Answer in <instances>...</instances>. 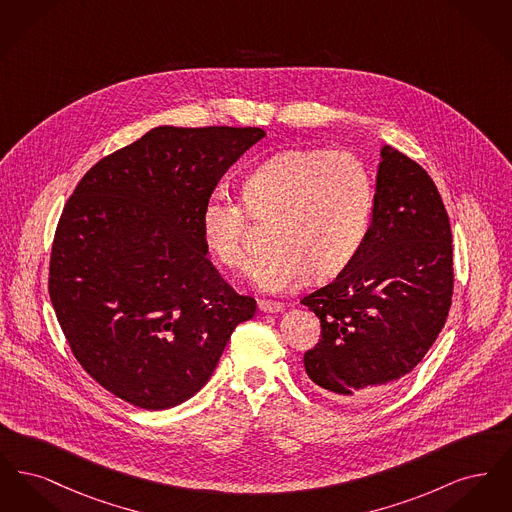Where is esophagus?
I'll return each instance as SVG.
<instances>
[{"label": "esophagus", "mask_w": 512, "mask_h": 512, "mask_svg": "<svg viewBox=\"0 0 512 512\" xmlns=\"http://www.w3.org/2000/svg\"><path fill=\"white\" fill-rule=\"evenodd\" d=\"M259 311H263V313H280V311H284V305L278 303V301L261 299V301H259Z\"/></svg>", "instance_id": "34e87169"}]
</instances>
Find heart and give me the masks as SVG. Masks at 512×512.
<instances>
[{"label": "heart", "mask_w": 512, "mask_h": 512, "mask_svg": "<svg viewBox=\"0 0 512 512\" xmlns=\"http://www.w3.org/2000/svg\"><path fill=\"white\" fill-rule=\"evenodd\" d=\"M244 201L215 192L201 207V236L217 261L244 268L247 209L276 219L272 247L253 263V284L268 293L299 288L311 272L336 276L361 247L372 222L374 182L351 151L290 149L272 155L244 178Z\"/></svg>", "instance_id": "heart-1"}]
</instances>
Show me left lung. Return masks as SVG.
<instances>
[{
  "instance_id": "8db88e82",
  "label": "left lung",
  "mask_w": 512,
  "mask_h": 512,
  "mask_svg": "<svg viewBox=\"0 0 512 512\" xmlns=\"http://www.w3.org/2000/svg\"><path fill=\"white\" fill-rule=\"evenodd\" d=\"M380 157L365 244L301 299L320 318L305 372L345 403L395 388L438 338L453 295L451 226L434 180L395 147Z\"/></svg>"
}]
</instances>
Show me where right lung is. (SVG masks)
<instances>
[{
  "label": "right lung",
  "mask_w": 512,
  "mask_h": 512,
  "mask_svg": "<svg viewBox=\"0 0 512 512\" xmlns=\"http://www.w3.org/2000/svg\"><path fill=\"white\" fill-rule=\"evenodd\" d=\"M261 128L157 126L78 182L55 230L49 297L76 361L161 411L201 390L253 297L207 259L201 207Z\"/></svg>",
  "instance_id": "obj_1"
}]
</instances>
